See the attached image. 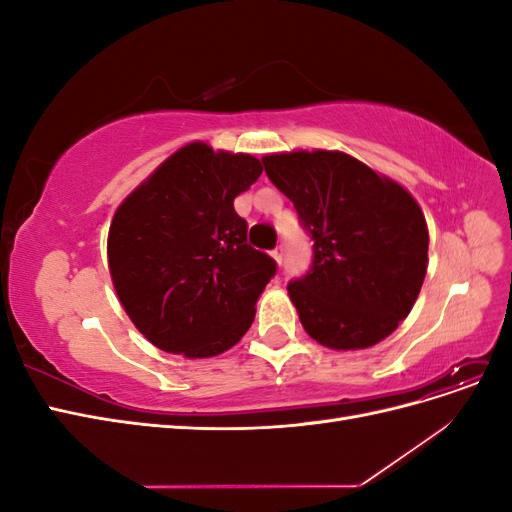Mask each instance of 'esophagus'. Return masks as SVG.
<instances>
[{"label": "esophagus", "instance_id": "34e87169", "mask_svg": "<svg viewBox=\"0 0 512 512\" xmlns=\"http://www.w3.org/2000/svg\"><path fill=\"white\" fill-rule=\"evenodd\" d=\"M271 256L275 258V262H277V265H282V260H284V250H282V245H277V247H275V250L271 252Z\"/></svg>", "mask_w": 512, "mask_h": 512}]
</instances>
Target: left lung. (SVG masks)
Listing matches in <instances>:
<instances>
[{
	"label": "left lung",
	"mask_w": 512,
	"mask_h": 512,
	"mask_svg": "<svg viewBox=\"0 0 512 512\" xmlns=\"http://www.w3.org/2000/svg\"><path fill=\"white\" fill-rule=\"evenodd\" d=\"M312 235L314 260L288 284L307 335L333 350L389 337L421 292L429 232L408 190L344 151L262 158Z\"/></svg>",
	"instance_id": "left-lung-1"
}]
</instances>
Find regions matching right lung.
I'll use <instances>...</instances> for the list:
<instances>
[{"instance_id":"right-lung-1","label":"right lung","mask_w":512,"mask_h":512,"mask_svg":"<svg viewBox=\"0 0 512 512\" xmlns=\"http://www.w3.org/2000/svg\"><path fill=\"white\" fill-rule=\"evenodd\" d=\"M260 173L254 156L190 143L115 211L108 271L134 327L156 348L207 359L252 327L277 265L247 245V222L232 203Z\"/></svg>"}]
</instances>
